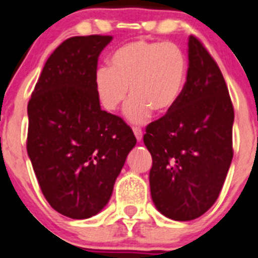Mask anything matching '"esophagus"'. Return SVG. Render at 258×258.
Instances as JSON below:
<instances>
[{"instance_id": "obj_1", "label": "esophagus", "mask_w": 258, "mask_h": 258, "mask_svg": "<svg viewBox=\"0 0 258 258\" xmlns=\"http://www.w3.org/2000/svg\"><path fill=\"white\" fill-rule=\"evenodd\" d=\"M134 134L135 136H136L137 141H141V139H143V131H141L140 127H134Z\"/></svg>"}]
</instances>
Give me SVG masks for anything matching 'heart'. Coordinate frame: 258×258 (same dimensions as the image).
Segmentation results:
<instances>
[{
  "mask_svg": "<svg viewBox=\"0 0 258 258\" xmlns=\"http://www.w3.org/2000/svg\"><path fill=\"white\" fill-rule=\"evenodd\" d=\"M187 75L184 53L174 43L135 40L122 45L110 58V67L95 74V88L102 107L114 112L132 96L126 117L143 123L151 110L167 113L175 105Z\"/></svg>",
  "mask_w": 258,
  "mask_h": 258,
  "instance_id": "1",
  "label": "heart"
}]
</instances>
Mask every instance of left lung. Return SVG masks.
<instances>
[{
	"label": "left lung",
	"mask_w": 258,
	"mask_h": 258,
	"mask_svg": "<svg viewBox=\"0 0 258 258\" xmlns=\"http://www.w3.org/2000/svg\"><path fill=\"white\" fill-rule=\"evenodd\" d=\"M234 110L227 84L210 53L188 39V70L179 99L146 127L150 192L167 218L188 221L204 215L219 197L233 159Z\"/></svg>",
	"instance_id": "8db88e82"
}]
</instances>
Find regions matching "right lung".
I'll list each match as a JSON object with an SVG mask.
<instances>
[{"label":"right lung","mask_w":258,"mask_h":258,"mask_svg":"<svg viewBox=\"0 0 258 258\" xmlns=\"http://www.w3.org/2000/svg\"><path fill=\"white\" fill-rule=\"evenodd\" d=\"M110 35L72 37L45 62L28 104L26 150L38 183L56 211L88 219L104 209L130 151L134 132L100 108L99 54Z\"/></svg>","instance_id":"obj_1"}]
</instances>
